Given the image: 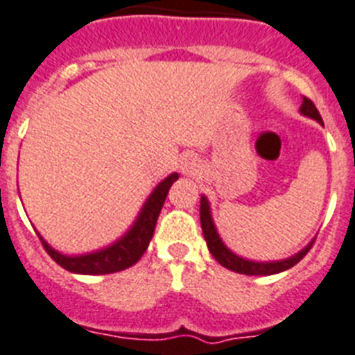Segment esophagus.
Wrapping results in <instances>:
<instances>
[{
	"mask_svg": "<svg viewBox=\"0 0 355 355\" xmlns=\"http://www.w3.org/2000/svg\"><path fill=\"white\" fill-rule=\"evenodd\" d=\"M180 171H182L184 175H197V173L200 171V162L193 157L182 158V160H180Z\"/></svg>",
	"mask_w": 355,
	"mask_h": 355,
	"instance_id": "esophagus-1",
	"label": "esophagus"
}]
</instances>
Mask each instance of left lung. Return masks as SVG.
Wrapping results in <instances>:
<instances>
[{"label":"left lung","mask_w":355,"mask_h":355,"mask_svg":"<svg viewBox=\"0 0 355 355\" xmlns=\"http://www.w3.org/2000/svg\"><path fill=\"white\" fill-rule=\"evenodd\" d=\"M302 116H308L315 120L318 123H322V118L319 114V111L315 109L312 100L308 98H302L301 107H299ZM200 224H202V233L204 239H206L207 250L211 253L215 261L220 264V266L232 270V272L244 273V275H275V273L286 272L292 266H295L299 261H301L312 248L313 241L306 244V246L299 250L295 255L286 259H281V261H252V259L241 257L235 252H232L230 248L224 244V241L220 239L217 232V226L213 223V215H211V206H209V200H207L206 195L200 197Z\"/></svg>","instance_id":"1"}]
</instances>
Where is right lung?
I'll return each mask as SVG.
<instances>
[{
	"instance_id": "add662e5",
	"label": "right lung",
	"mask_w": 355,
	"mask_h": 355,
	"mask_svg": "<svg viewBox=\"0 0 355 355\" xmlns=\"http://www.w3.org/2000/svg\"><path fill=\"white\" fill-rule=\"evenodd\" d=\"M175 180H178V173H171L164 178L162 182L153 189L148 200L144 202L142 209H140L128 232L123 233L120 239H116L114 243L100 248V250L78 253V255H67V253L54 250L40 233H37V237H40L49 255L69 272L80 273V275H103V273L122 272L125 268L137 264L144 252L148 250L160 209H162L169 187L173 186Z\"/></svg>"
}]
</instances>
